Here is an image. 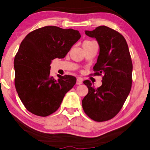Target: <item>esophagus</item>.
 <instances>
[{"label":"esophagus","mask_w":150,"mask_h":150,"mask_svg":"<svg viewBox=\"0 0 150 150\" xmlns=\"http://www.w3.org/2000/svg\"><path fill=\"white\" fill-rule=\"evenodd\" d=\"M82 82H83V81H82V79H81V78H77V81H76V84H82Z\"/></svg>","instance_id":"1"}]
</instances>
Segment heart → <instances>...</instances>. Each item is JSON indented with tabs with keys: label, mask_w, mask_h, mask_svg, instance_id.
Segmentation results:
<instances>
[{
	"label": "heart",
	"mask_w": 150,
	"mask_h": 150,
	"mask_svg": "<svg viewBox=\"0 0 150 150\" xmlns=\"http://www.w3.org/2000/svg\"><path fill=\"white\" fill-rule=\"evenodd\" d=\"M86 42H89V41H84V43H86Z\"/></svg>",
	"instance_id": "obj_1"
}]
</instances>
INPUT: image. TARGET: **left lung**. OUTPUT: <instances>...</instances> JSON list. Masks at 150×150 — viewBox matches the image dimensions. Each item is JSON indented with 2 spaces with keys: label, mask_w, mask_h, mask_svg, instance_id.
I'll use <instances>...</instances> for the list:
<instances>
[{
  "label": "left lung",
  "mask_w": 150,
  "mask_h": 150,
  "mask_svg": "<svg viewBox=\"0 0 150 150\" xmlns=\"http://www.w3.org/2000/svg\"><path fill=\"white\" fill-rule=\"evenodd\" d=\"M85 34L98 41L100 52L93 71L95 75L103 77L98 88L89 80L84 81L88 92L82 100V107L92 120L103 122L115 116L128 97L133 66L125 39L117 31L102 25Z\"/></svg>",
  "instance_id": "left-lung-1"
}]
</instances>
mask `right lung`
I'll use <instances>...</instances> for the list:
<instances>
[{
	"label": "right lung",
	"mask_w": 150,
	"mask_h": 150,
	"mask_svg": "<svg viewBox=\"0 0 150 150\" xmlns=\"http://www.w3.org/2000/svg\"><path fill=\"white\" fill-rule=\"evenodd\" d=\"M78 30L45 26L34 30L21 43L14 62L15 87L28 111L48 116L61 105L66 93L76 83L71 75L50 76V64L66 57L80 39Z\"/></svg>",
	"instance_id": "1"
}]
</instances>
